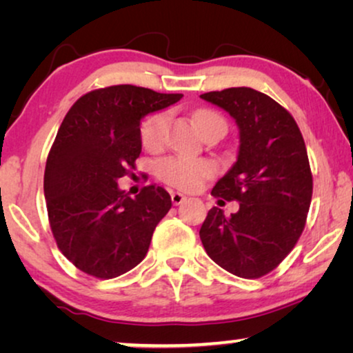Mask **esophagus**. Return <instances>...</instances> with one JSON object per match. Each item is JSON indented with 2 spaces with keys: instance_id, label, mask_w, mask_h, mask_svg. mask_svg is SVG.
<instances>
[{
  "instance_id": "esophagus-1",
  "label": "esophagus",
  "mask_w": 353,
  "mask_h": 353,
  "mask_svg": "<svg viewBox=\"0 0 353 353\" xmlns=\"http://www.w3.org/2000/svg\"><path fill=\"white\" fill-rule=\"evenodd\" d=\"M186 201V196L185 194H181V192H172V202L175 205H180V204H183V202Z\"/></svg>"
}]
</instances>
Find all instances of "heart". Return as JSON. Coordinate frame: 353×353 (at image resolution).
I'll list each match as a JSON object with an SVG mask.
<instances>
[{
  "instance_id": "b5f03b06",
  "label": "heart",
  "mask_w": 353,
  "mask_h": 353,
  "mask_svg": "<svg viewBox=\"0 0 353 353\" xmlns=\"http://www.w3.org/2000/svg\"><path fill=\"white\" fill-rule=\"evenodd\" d=\"M216 120L225 123V120L212 110H201L196 114V122L201 132L207 123ZM168 125V112H156L144 120L139 128V137L144 148L156 151L162 148ZM157 176L163 183L183 191H194L201 188L207 178H210L215 172V165L207 159L188 157V156H170L157 162Z\"/></svg>"
}]
</instances>
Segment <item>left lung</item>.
<instances>
[{"label": "left lung", "mask_w": 353, "mask_h": 353, "mask_svg": "<svg viewBox=\"0 0 353 353\" xmlns=\"http://www.w3.org/2000/svg\"><path fill=\"white\" fill-rule=\"evenodd\" d=\"M225 109L239 128L238 161L212 190L238 201L226 216L212 207L199 236L209 257L241 278H260L278 267L305 228L313 178L296 120L257 90L226 88L201 94Z\"/></svg>", "instance_id": "left-lung-1"}]
</instances>
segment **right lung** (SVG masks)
Masks as SVG:
<instances>
[{"instance_id":"1","label":"right lung","mask_w":353,"mask_h":353,"mask_svg":"<svg viewBox=\"0 0 353 353\" xmlns=\"http://www.w3.org/2000/svg\"><path fill=\"white\" fill-rule=\"evenodd\" d=\"M181 98L108 86L77 99L62 120L45 168L48 219L61 252L90 276L117 278L137 267L170 210L172 197L162 186H144L130 197L117 180L141 154V119Z\"/></svg>"}]
</instances>
